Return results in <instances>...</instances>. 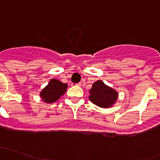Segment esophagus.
<instances>
[{"label": "esophagus", "mask_w": 160, "mask_h": 160, "mask_svg": "<svg viewBox=\"0 0 160 160\" xmlns=\"http://www.w3.org/2000/svg\"><path fill=\"white\" fill-rule=\"evenodd\" d=\"M72 85H77V86H81V83H76V84H74V83H72Z\"/></svg>", "instance_id": "34e87169"}]
</instances>
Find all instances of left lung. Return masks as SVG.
<instances>
[{"mask_svg": "<svg viewBox=\"0 0 160 160\" xmlns=\"http://www.w3.org/2000/svg\"><path fill=\"white\" fill-rule=\"evenodd\" d=\"M89 93L90 101L103 108L112 107L117 101L118 95L116 90L104 84L102 80L94 82Z\"/></svg>", "mask_w": 160, "mask_h": 160, "instance_id": "8db88e82", "label": "left lung"}]
</instances>
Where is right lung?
Wrapping results in <instances>:
<instances>
[{
    "label": "right lung",
    "instance_id": "1",
    "mask_svg": "<svg viewBox=\"0 0 160 160\" xmlns=\"http://www.w3.org/2000/svg\"><path fill=\"white\" fill-rule=\"evenodd\" d=\"M67 88V83L56 79H51L47 86L40 92V97L45 103L51 104L59 100L66 93Z\"/></svg>",
    "mask_w": 160,
    "mask_h": 160
}]
</instances>
